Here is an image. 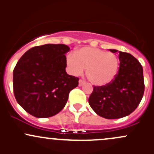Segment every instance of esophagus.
<instances>
[{
  "label": "esophagus",
  "mask_w": 154,
  "mask_h": 154,
  "mask_svg": "<svg viewBox=\"0 0 154 154\" xmlns=\"http://www.w3.org/2000/svg\"><path fill=\"white\" fill-rule=\"evenodd\" d=\"M84 83H85V81L82 80V79H80V80H79V85L80 86H82L83 84H84Z\"/></svg>",
  "instance_id": "1"
}]
</instances>
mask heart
Listing matches in <instances>:
<instances>
[{"mask_svg": "<svg viewBox=\"0 0 154 154\" xmlns=\"http://www.w3.org/2000/svg\"><path fill=\"white\" fill-rule=\"evenodd\" d=\"M69 71L75 75H86L91 84L103 86L114 79L119 68V60L114 54L97 48L83 47L75 50L66 57Z\"/></svg>", "mask_w": 154, "mask_h": 154, "instance_id": "b5f03b06", "label": "heart"}]
</instances>
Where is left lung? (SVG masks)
Segmentation results:
<instances>
[{
    "instance_id": "8db88e82",
    "label": "left lung",
    "mask_w": 154,
    "mask_h": 154,
    "mask_svg": "<svg viewBox=\"0 0 154 154\" xmlns=\"http://www.w3.org/2000/svg\"><path fill=\"white\" fill-rule=\"evenodd\" d=\"M111 52L118 51L109 49ZM120 65L114 79L103 86H94L89 97L91 108L108 119L123 118L132 113L140 103L145 90L143 70L134 57L119 51Z\"/></svg>"
}]
</instances>
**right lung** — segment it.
I'll list each match as a JSON object with an SVG mask.
<instances>
[{
    "label": "right lung",
    "instance_id": "add662e5",
    "mask_svg": "<svg viewBox=\"0 0 154 154\" xmlns=\"http://www.w3.org/2000/svg\"><path fill=\"white\" fill-rule=\"evenodd\" d=\"M65 44L31 48L17 62L13 72L14 94L17 103L36 118L57 114L66 105L70 91L79 86L78 77L65 71Z\"/></svg>",
    "mask_w": 154,
    "mask_h": 154
}]
</instances>
